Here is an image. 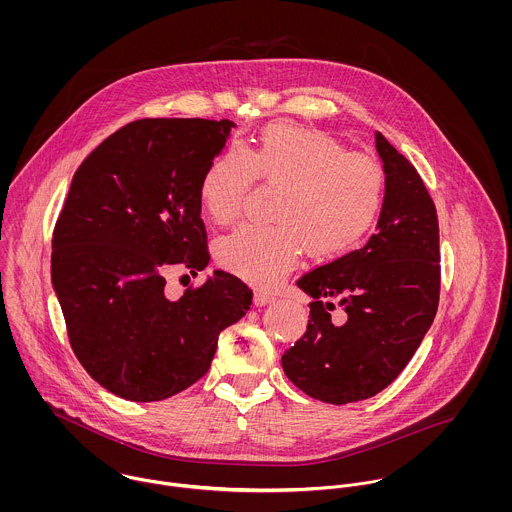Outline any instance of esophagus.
Wrapping results in <instances>:
<instances>
[{
  "label": "esophagus",
  "instance_id": "1",
  "mask_svg": "<svg viewBox=\"0 0 512 512\" xmlns=\"http://www.w3.org/2000/svg\"><path fill=\"white\" fill-rule=\"evenodd\" d=\"M274 299H276V295L266 292V290H256V292H254V303H256V305H268V303H272Z\"/></svg>",
  "mask_w": 512,
  "mask_h": 512
}]
</instances>
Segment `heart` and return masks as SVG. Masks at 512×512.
<instances>
[{
  "mask_svg": "<svg viewBox=\"0 0 512 512\" xmlns=\"http://www.w3.org/2000/svg\"><path fill=\"white\" fill-rule=\"evenodd\" d=\"M256 179L280 187L274 224H246L217 242L220 266L260 288L278 284L305 246L335 260L363 244L386 205L384 165L347 151L335 136L292 122L266 126L252 147H228L203 173L199 195L209 217L238 219Z\"/></svg>",
  "mask_w": 512,
  "mask_h": 512,
  "instance_id": "heart-1",
  "label": "heart"
}]
</instances>
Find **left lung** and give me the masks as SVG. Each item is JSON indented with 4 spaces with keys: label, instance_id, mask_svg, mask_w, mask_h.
<instances>
[{
    "label": "left lung",
    "instance_id": "obj_1",
    "mask_svg": "<svg viewBox=\"0 0 512 512\" xmlns=\"http://www.w3.org/2000/svg\"><path fill=\"white\" fill-rule=\"evenodd\" d=\"M388 177L378 232L361 250L321 264L297 286L313 297L309 321L284 357V372L307 396L351 404L384 390L414 357L439 303L436 205L416 167L376 134ZM344 309L346 323L330 313Z\"/></svg>",
    "mask_w": 512,
    "mask_h": 512
}]
</instances>
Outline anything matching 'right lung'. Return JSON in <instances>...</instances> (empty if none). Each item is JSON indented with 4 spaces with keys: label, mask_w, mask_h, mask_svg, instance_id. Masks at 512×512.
I'll return each instance as SVG.
<instances>
[{
    "label": "right lung",
    "mask_w": 512,
    "mask_h": 512,
    "mask_svg": "<svg viewBox=\"0 0 512 512\" xmlns=\"http://www.w3.org/2000/svg\"><path fill=\"white\" fill-rule=\"evenodd\" d=\"M232 126L136 120L74 171L53 230V288L78 363L120 398L157 402L195 384L220 331L252 305V290L220 270L177 301L163 292L169 270L197 276L211 260L199 187Z\"/></svg>",
    "instance_id": "add662e5"
}]
</instances>
